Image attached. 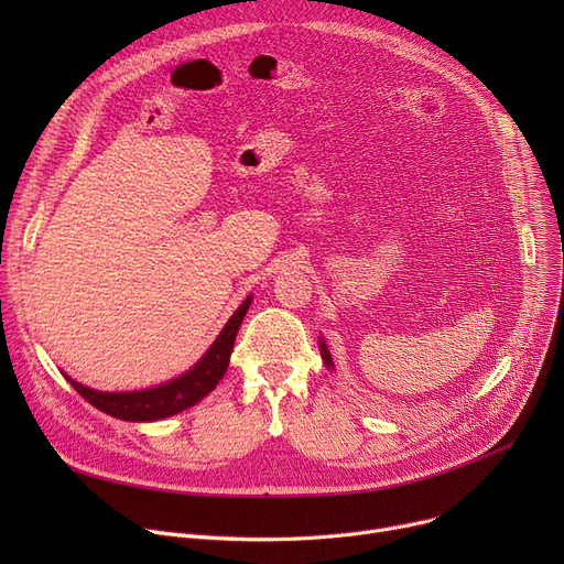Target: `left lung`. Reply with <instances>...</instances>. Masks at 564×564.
<instances>
[{"label":"left lung","mask_w":564,"mask_h":564,"mask_svg":"<svg viewBox=\"0 0 564 564\" xmlns=\"http://www.w3.org/2000/svg\"><path fill=\"white\" fill-rule=\"evenodd\" d=\"M319 351H322V361L327 364V368H334V361H332V354L327 349V345H324V340H319Z\"/></svg>","instance_id":"1"}]
</instances>
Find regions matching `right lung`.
<instances>
[{
    "instance_id": "right-lung-1",
    "label": "right lung",
    "mask_w": 564,
    "mask_h": 564,
    "mask_svg": "<svg viewBox=\"0 0 564 564\" xmlns=\"http://www.w3.org/2000/svg\"><path fill=\"white\" fill-rule=\"evenodd\" d=\"M251 300L253 297L249 294V297L242 302V306L237 308L232 317L226 322V327L221 329L217 340L210 345V349L203 354L200 361L192 370L162 383V387L145 389V391H130V393H102V391L84 387V383L70 379L68 375L64 377L88 404H94L96 409H100L102 413H109L113 419L134 421V423H151V421L169 419L173 413H181L194 406L217 387L228 368L237 329H240V324L251 306Z\"/></svg>"
}]
</instances>
